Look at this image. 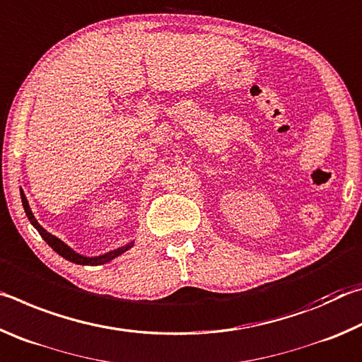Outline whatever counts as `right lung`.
Returning <instances> with one entry per match:
<instances>
[{
	"label": "right lung",
	"mask_w": 362,
	"mask_h": 362,
	"mask_svg": "<svg viewBox=\"0 0 362 362\" xmlns=\"http://www.w3.org/2000/svg\"><path fill=\"white\" fill-rule=\"evenodd\" d=\"M21 198H22V206H23V209H25V214H27V217H28V220H30V223H32V225L35 226V228L38 230V233L41 235L42 240H45V241L49 244V246H51L54 250H56V252H57L59 255H62L64 259L70 260V262H73V263H78V265H103V263H107V262H110V260L116 259V257L121 255V254H124L126 250H129V249L134 246V241H131V243H127L126 246L118 247V249H115V250H110V252H105V254L97 255V257H86V255L78 254L76 250H73V249L69 246V244H65L62 240H59L57 236L51 235V233L46 231V230L42 228V226L38 223V220L35 218L32 209H30V204H28V201H27V196H25V193H23L22 188H21Z\"/></svg>",
	"instance_id": "right-lung-1"
}]
</instances>
